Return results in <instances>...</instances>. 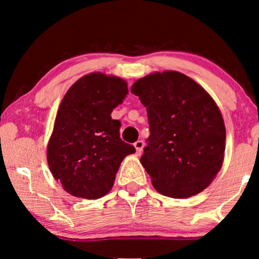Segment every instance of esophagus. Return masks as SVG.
Instances as JSON below:
<instances>
[{"mask_svg": "<svg viewBox=\"0 0 259 259\" xmlns=\"http://www.w3.org/2000/svg\"><path fill=\"white\" fill-rule=\"evenodd\" d=\"M134 147H136L137 154H141V152H143V148H144V141L141 140L136 141V143H134Z\"/></svg>", "mask_w": 259, "mask_h": 259, "instance_id": "34e87169", "label": "esophagus"}]
</instances>
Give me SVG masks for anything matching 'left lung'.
I'll list each match as a JSON object with an SVG mask.
<instances>
[{
  "instance_id": "obj_1",
  "label": "left lung",
  "mask_w": 259,
  "mask_h": 259,
  "mask_svg": "<svg viewBox=\"0 0 259 259\" xmlns=\"http://www.w3.org/2000/svg\"><path fill=\"white\" fill-rule=\"evenodd\" d=\"M131 92L146 107L151 134L140 162L159 193L189 198L213 182L224 161V119L210 94L185 74L154 72Z\"/></svg>"
}]
</instances>
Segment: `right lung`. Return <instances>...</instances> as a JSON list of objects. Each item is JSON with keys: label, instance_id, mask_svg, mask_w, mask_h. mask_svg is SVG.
<instances>
[{"label": "right lung", "instance_id": "obj_1", "mask_svg": "<svg viewBox=\"0 0 259 259\" xmlns=\"http://www.w3.org/2000/svg\"><path fill=\"white\" fill-rule=\"evenodd\" d=\"M128 93L115 75L93 72L80 77L59 106L47 145L55 180L69 194L98 199L112 190L120 164L136 152L120 139V121L111 113Z\"/></svg>", "mask_w": 259, "mask_h": 259}]
</instances>
